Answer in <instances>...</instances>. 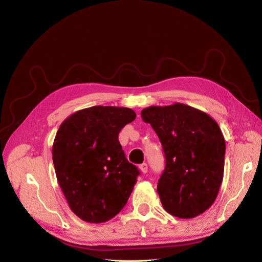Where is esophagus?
<instances>
[{
    "mask_svg": "<svg viewBox=\"0 0 262 262\" xmlns=\"http://www.w3.org/2000/svg\"><path fill=\"white\" fill-rule=\"evenodd\" d=\"M139 167H140V170L142 171V172H143V173H146L147 172V164L146 163H143V164H141L140 166H139Z\"/></svg>",
    "mask_w": 262,
    "mask_h": 262,
    "instance_id": "34e87169",
    "label": "esophagus"
}]
</instances>
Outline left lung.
<instances>
[{
  "label": "left lung",
  "mask_w": 262,
  "mask_h": 262,
  "mask_svg": "<svg viewBox=\"0 0 262 262\" xmlns=\"http://www.w3.org/2000/svg\"><path fill=\"white\" fill-rule=\"evenodd\" d=\"M160 138L166 158L157 192L165 211L192 219L215 201L223 180L225 140L215 120L185 104L141 112Z\"/></svg>",
  "instance_id": "1"
}]
</instances>
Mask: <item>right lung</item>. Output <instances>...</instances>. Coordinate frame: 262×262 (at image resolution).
<instances>
[{
	"label": "right lung",
	"instance_id": "1",
	"mask_svg": "<svg viewBox=\"0 0 262 262\" xmlns=\"http://www.w3.org/2000/svg\"><path fill=\"white\" fill-rule=\"evenodd\" d=\"M136 117L129 108L94 106L60 125L52 146L55 175L71 210L85 222L104 223L128 202L140 170L118 136Z\"/></svg>",
	"mask_w": 262,
	"mask_h": 262
}]
</instances>
